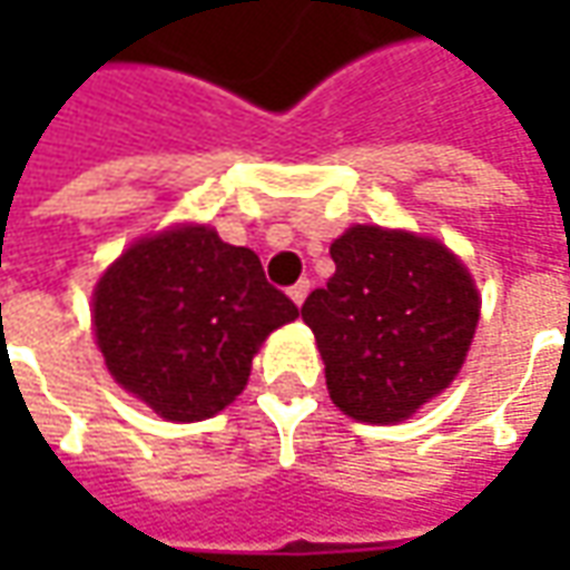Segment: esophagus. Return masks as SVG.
<instances>
[{
    "label": "esophagus",
    "instance_id": "obj_1",
    "mask_svg": "<svg viewBox=\"0 0 570 570\" xmlns=\"http://www.w3.org/2000/svg\"><path fill=\"white\" fill-rule=\"evenodd\" d=\"M308 289H311L308 281H298L296 286H289V298H293V305L302 308V305H305V298H308Z\"/></svg>",
    "mask_w": 570,
    "mask_h": 570
}]
</instances>
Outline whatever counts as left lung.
Segmentation results:
<instances>
[{
	"mask_svg": "<svg viewBox=\"0 0 570 570\" xmlns=\"http://www.w3.org/2000/svg\"><path fill=\"white\" fill-rule=\"evenodd\" d=\"M335 274L302 305L326 391L347 419L403 424L458 379L476 335L479 286L440 237L351 225Z\"/></svg>",
	"mask_w": 570,
	"mask_h": 570,
	"instance_id": "1",
	"label": "left lung"
}]
</instances>
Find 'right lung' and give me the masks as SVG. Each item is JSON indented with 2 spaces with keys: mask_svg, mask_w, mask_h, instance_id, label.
Returning <instances> with one entry per match:
<instances>
[{
  "mask_svg": "<svg viewBox=\"0 0 570 570\" xmlns=\"http://www.w3.org/2000/svg\"><path fill=\"white\" fill-rule=\"evenodd\" d=\"M296 317L259 256L207 223L137 237L91 293L94 338L112 382L174 424L232 406L265 338Z\"/></svg>",
  "mask_w": 570,
  "mask_h": 570,
  "instance_id": "add662e5",
  "label": "right lung"
}]
</instances>
